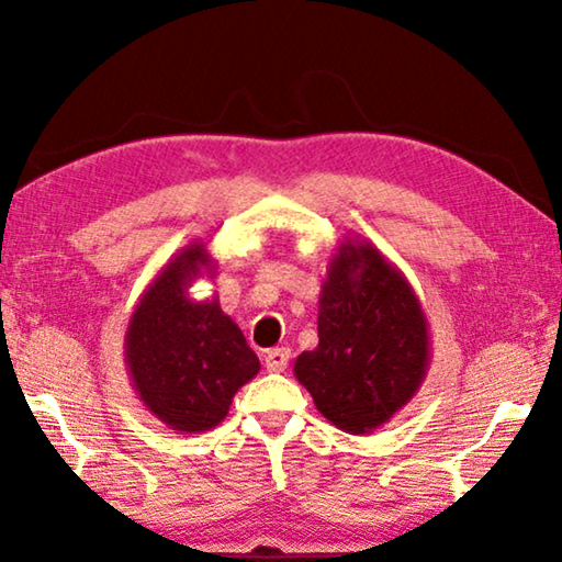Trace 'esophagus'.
Segmentation results:
<instances>
[{
    "label": "esophagus",
    "instance_id": "obj_1",
    "mask_svg": "<svg viewBox=\"0 0 562 562\" xmlns=\"http://www.w3.org/2000/svg\"><path fill=\"white\" fill-rule=\"evenodd\" d=\"M288 361H290V349L284 347H274L265 351V367H268V372H284L288 369Z\"/></svg>",
    "mask_w": 562,
    "mask_h": 562
}]
</instances>
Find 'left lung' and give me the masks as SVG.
Here are the masks:
<instances>
[{
  "label": "left lung",
  "mask_w": 562,
  "mask_h": 562,
  "mask_svg": "<svg viewBox=\"0 0 562 562\" xmlns=\"http://www.w3.org/2000/svg\"><path fill=\"white\" fill-rule=\"evenodd\" d=\"M319 345L294 359L317 412L372 434L412 402L431 364L429 319L404 272L361 237H345L322 280Z\"/></svg>",
  "instance_id": "left-lung-1"
}]
</instances>
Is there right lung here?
<instances>
[{
    "instance_id": "add662e5",
    "label": "right lung",
    "mask_w": 562,
    "mask_h": 562,
    "mask_svg": "<svg viewBox=\"0 0 562 562\" xmlns=\"http://www.w3.org/2000/svg\"><path fill=\"white\" fill-rule=\"evenodd\" d=\"M215 270L205 243L186 245L140 294L123 337L131 386L158 422L180 434L215 429L237 389L260 372L258 355L215 294L188 297L190 284L213 280Z\"/></svg>"
}]
</instances>
